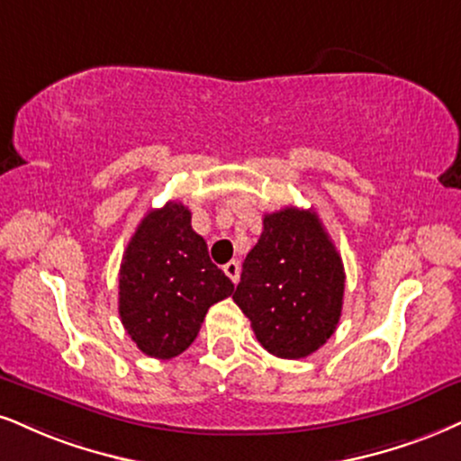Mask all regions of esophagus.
I'll use <instances>...</instances> for the list:
<instances>
[{"label":"esophagus","mask_w":461,"mask_h":461,"mask_svg":"<svg viewBox=\"0 0 461 461\" xmlns=\"http://www.w3.org/2000/svg\"><path fill=\"white\" fill-rule=\"evenodd\" d=\"M224 274L230 277L232 282H240V274H241V267H240V263H237V260H230V263H226L224 265Z\"/></svg>","instance_id":"1"}]
</instances>
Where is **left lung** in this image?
<instances>
[{"label":"left lung","mask_w":461,"mask_h":461,"mask_svg":"<svg viewBox=\"0 0 461 461\" xmlns=\"http://www.w3.org/2000/svg\"><path fill=\"white\" fill-rule=\"evenodd\" d=\"M344 265L312 209L267 213L263 235L243 260L232 299L260 346L303 359L331 338L342 316Z\"/></svg>","instance_id":"8db88e82"}]
</instances>
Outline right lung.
Returning <instances> with one entry per match:
<instances>
[{
  "label": "right lung",
  "mask_w": 461,
  "mask_h": 461,
  "mask_svg": "<svg viewBox=\"0 0 461 461\" xmlns=\"http://www.w3.org/2000/svg\"><path fill=\"white\" fill-rule=\"evenodd\" d=\"M184 203L151 209L119 269V316L140 352L173 359L196 339L204 314L235 291L209 258Z\"/></svg>",
  "instance_id": "obj_1"
}]
</instances>
